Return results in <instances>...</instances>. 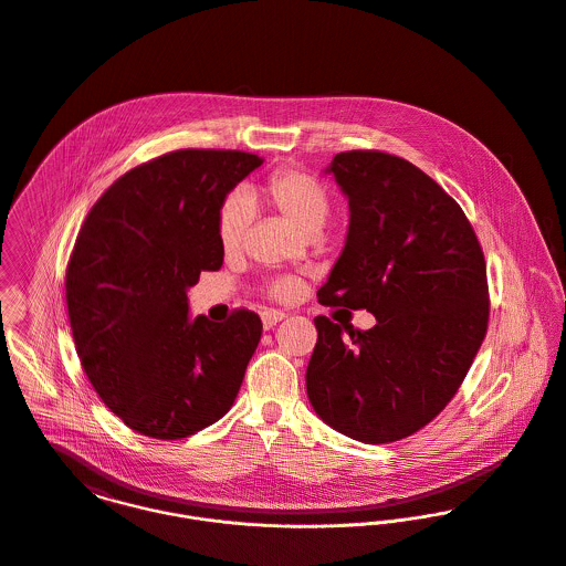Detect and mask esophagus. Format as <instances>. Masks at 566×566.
Masks as SVG:
<instances>
[{
  "label": "esophagus",
  "mask_w": 566,
  "mask_h": 566,
  "mask_svg": "<svg viewBox=\"0 0 566 566\" xmlns=\"http://www.w3.org/2000/svg\"><path fill=\"white\" fill-rule=\"evenodd\" d=\"M286 314L280 313V311H264L262 313V327L264 329H273Z\"/></svg>",
  "instance_id": "obj_1"
}]
</instances>
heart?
I'll return each mask as SVG.
<instances>
[{
    "label": "heart",
    "instance_id": "1",
    "mask_svg": "<svg viewBox=\"0 0 566 566\" xmlns=\"http://www.w3.org/2000/svg\"><path fill=\"white\" fill-rule=\"evenodd\" d=\"M249 201H260L286 219L297 232L314 237L323 228L329 214V192L311 174L300 169H277L262 185L248 189ZM250 221V208L244 197H228L217 217V239L226 253L241 250ZM295 282L280 277L266 286V293L275 300H291L295 295Z\"/></svg>",
    "mask_w": 566,
    "mask_h": 566
}]
</instances>
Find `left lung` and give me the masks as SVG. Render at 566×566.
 Returning <instances> with one entry per match:
<instances>
[{
  "mask_svg": "<svg viewBox=\"0 0 566 566\" xmlns=\"http://www.w3.org/2000/svg\"><path fill=\"white\" fill-rule=\"evenodd\" d=\"M325 171L349 199V232L318 304L365 308L377 323L314 318L308 397L349 439H406L451 401L486 336L484 253L455 199L412 163L356 149Z\"/></svg>",
  "mask_w": 566,
  "mask_h": 566,
  "instance_id": "8db88e82",
  "label": "left lung"
}]
</instances>
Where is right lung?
<instances>
[{
  "label": "right lung",
  "mask_w": 566,
  "mask_h": 566,
  "mask_svg": "<svg viewBox=\"0 0 566 566\" xmlns=\"http://www.w3.org/2000/svg\"><path fill=\"white\" fill-rule=\"evenodd\" d=\"M262 158L178 149L124 174L86 214L64 291L82 369L129 430L187 439L234 403L262 321L190 318L187 291L217 271V217L226 195Z\"/></svg>",
  "instance_id": "right-lung-1"
}]
</instances>
